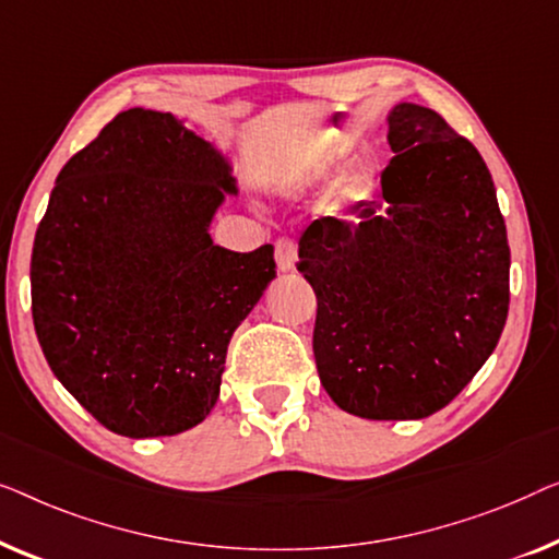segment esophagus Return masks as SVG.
I'll use <instances>...</instances> for the list:
<instances>
[{
	"instance_id": "34e87169",
	"label": "esophagus",
	"mask_w": 559,
	"mask_h": 559,
	"mask_svg": "<svg viewBox=\"0 0 559 559\" xmlns=\"http://www.w3.org/2000/svg\"><path fill=\"white\" fill-rule=\"evenodd\" d=\"M296 258H298V253H296V240L281 238V240L276 242V263H278V269H281V271H294Z\"/></svg>"
}]
</instances>
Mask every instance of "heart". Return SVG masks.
Segmentation results:
<instances>
[{"label": "heart", "instance_id": "obj_1", "mask_svg": "<svg viewBox=\"0 0 559 559\" xmlns=\"http://www.w3.org/2000/svg\"><path fill=\"white\" fill-rule=\"evenodd\" d=\"M336 162H340V152H326L324 156H319V162H313V167L309 171V179L326 177L329 171L336 167ZM369 194H372V167L361 162L336 179L332 194H329V202H332L334 207L347 210L357 207V204L365 202Z\"/></svg>", "mask_w": 559, "mask_h": 559}]
</instances>
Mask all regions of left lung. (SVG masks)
<instances>
[{
	"instance_id": "8db88e82",
	"label": "left lung",
	"mask_w": 559,
	"mask_h": 559,
	"mask_svg": "<svg viewBox=\"0 0 559 559\" xmlns=\"http://www.w3.org/2000/svg\"><path fill=\"white\" fill-rule=\"evenodd\" d=\"M382 202L321 217L298 240L317 294L313 357L342 411L418 420L445 407L497 347L509 242L481 154L430 108L390 111Z\"/></svg>"
}]
</instances>
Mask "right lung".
<instances>
[{"label":"right lung","instance_id":"1","mask_svg":"<svg viewBox=\"0 0 559 559\" xmlns=\"http://www.w3.org/2000/svg\"><path fill=\"white\" fill-rule=\"evenodd\" d=\"M230 164L171 114L129 108L60 169L33 248V321L55 377L114 433L207 418L227 344L276 278L273 246L207 227Z\"/></svg>","mask_w":559,"mask_h":559}]
</instances>
